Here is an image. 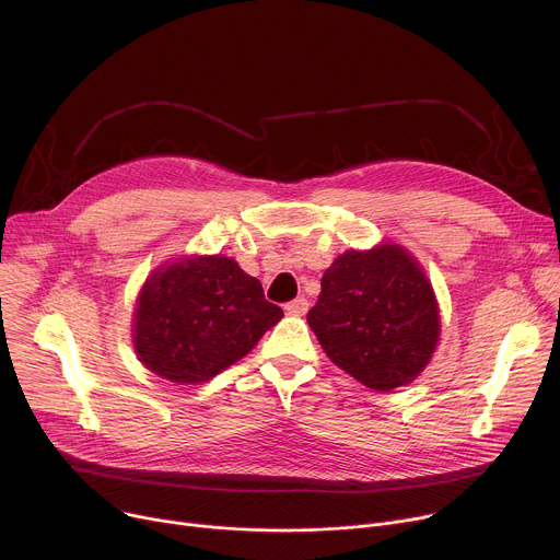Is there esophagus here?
<instances>
[{"label": "esophagus", "mask_w": 560, "mask_h": 560, "mask_svg": "<svg viewBox=\"0 0 560 560\" xmlns=\"http://www.w3.org/2000/svg\"><path fill=\"white\" fill-rule=\"evenodd\" d=\"M285 312H288V314H294V316L305 314V312H307V299L299 296V299H294V301L285 303Z\"/></svg>", "instance_id": "esophagus-1"}]
</instances>
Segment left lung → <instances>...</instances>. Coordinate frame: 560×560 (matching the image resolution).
Instances as JSON below:
<instances>
[{
    "mask_svg": "<svg viewBox=\"0 0 560 560\" xmlns=\"http://www.w3.org/2000/svg\"><path fill=\"white\" fill-rule=\"evenodd\" d=\"M307 324L341 370L376 392L410 383L441 328L425 275L392 244L341 255L324 272Z\"/></svg>",
    "mask_w": 560,
    "mask_h": 560,
    "instance_id": "obj_1",
    "label": "left lung"
}]
</instances>
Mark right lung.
<instances>
[{
    "label": "right lung",
    "instance_id": "obj_1",
    "mask_svg": "<svg viewBox=\"0 0 560 560\" xmlns=\"http://www.w3.org/2000/svg\"><path fill=\"white\" fill-rule=\"evenodd\" d=\"M283 310L228 257H195L145 281L135 312V348L173 383L208 381L279 322Z\"/></svg>",
    "mask_w": 560,
    "mask_h": 560
}]
</instances>
